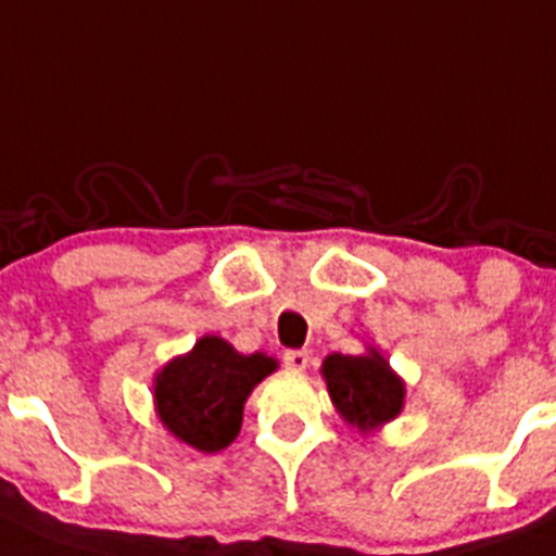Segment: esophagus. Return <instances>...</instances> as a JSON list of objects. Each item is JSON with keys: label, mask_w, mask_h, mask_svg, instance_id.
<instances>
[{"label": "esophagus", "mask_w": 556, "mask_h": 556, "mask_svg": "<svg viewBox=\"0 0 556 556\" xmlns=\"http://www.w3.org/2000/svg\"><path fill=\"white\" fill-rule=\"evenodd\" d=\"M283 363H287V368H292V371H305L311 363V354L305 352V349H289V352H283Z\"/></svg>", "instance_id": "esophagus-1"}]
</instances>
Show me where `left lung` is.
<instances>
[{
    "mask_svg": "<svg viewBox=\"0 0 556 556\" xmlns=\"http://www.w3.org/2000/svg\"><path fill=\"white\" fill-rule=\"evenodd\" d=\"M319 374L336 412L357 431H379L404 412L406 382L379 349L368 346L363 354H327Z\"/></svg>",
    "mask_w": 556,
    "mask_h": 556,
    "instance_id": "8db88e82",
    "label": "left lung"
}]
</instances>
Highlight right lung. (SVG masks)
<instances>
[{
	"instance_id": "right-lung-1",
	"label": "right lung",
	"mask_w": 556,
	"mask_h": 556,
	"mask_svg": "<svg viewBox=\"0 0 556 556\" xmlns=\"http://www.w3.org/2000/svg\"><path fill=\"white\" fill-rule=\"evenodd\" d=\"M273 371L275 357L242 354L226 338L202 336L155 371V415L179 445L218 453L237 440L248 395Z\"/></svg>"
}]
</instances>
